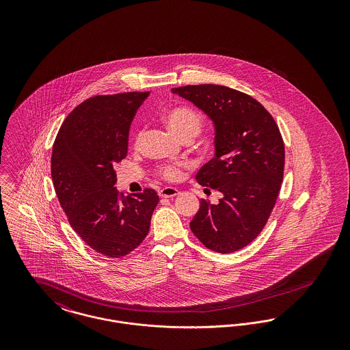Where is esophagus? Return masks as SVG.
Instances as JSON below:
<instances>
[{"mask_svg":"<svg viewBox=\"0 0 350 350\" xmlns=\"http://www.w3.org/2000/svg\"><path fill=\"white\" fill-rule=\"evenodd\" d=\"M178 190L176 189V187H164V189H161L160 190V197H163V198H172V197H176V196H178Z\"/></svg>","mask_w":350,"mask_h":350,"instance_id":"34e87169","label":"esophagus"}]
</instances>
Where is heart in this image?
<instances>
[{
	"mask_svg": "<svg viewBox=\"0 0 350 350\" xmlns=\"http://www.w3.org/2000/svg\"><path fill=\"white\" fill-rule=\"evenodd\" d=\"M164 122L170 133L177 137H194L200 133L203 119L200 114L187 106H176L169 109L164 114ZM161 177L169 181H174L180 177V167L177 165H167L160 169Z\"/></svg>",
	"mask_w": 350,
	"mask_h": 350,
	"instance_id": "obj_1",
	"label": "heart"
}]
</instances>
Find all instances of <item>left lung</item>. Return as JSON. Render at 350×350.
<instances>
[{
    "mask_svg": "<svg viewBox=\"0 0 350 350\" xmlns=\"http://www.w3.org/2000/svg\"><path fill=\"white\" fill-rule=\"evenodd\" d=\"M172 93L194 103L215 129V154L200 167L197 181L223 197L217 204L200 200L190 228L208 250H241L265 227L281 189L280 129L258 100L223 85H186Z\"/></svg>",
    "mask_w": 350,
    "mask_h": 350,
    "instance_id": "8db88e82",
    "label": "left lung"
}]
</instances>
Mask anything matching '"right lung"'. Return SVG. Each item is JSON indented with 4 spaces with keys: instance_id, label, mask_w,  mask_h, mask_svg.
Instances as JSON below:
<instances>
[{
    "instance_id": "right-lung-1",
    "label": "right lung",
    "mask_w": 350,
    "mask_h": 350,
    "mask_svg": "<svg viewBox=\"0 0 350 350\" xmlns=\"http://www.w3.org/2000/svg\"><path fill=\"white\" fill-rule=\"evenodd\" d=\"M148 96L130 92L83 100L66 118L52 147V183L69 224L106 257L140 245L159 203L153 189L124 197L114 187V165L127 156L131 122Z\"/></svg>"
}]
</instances>
